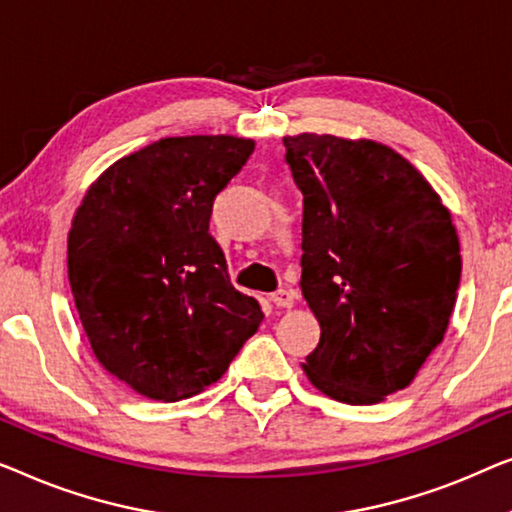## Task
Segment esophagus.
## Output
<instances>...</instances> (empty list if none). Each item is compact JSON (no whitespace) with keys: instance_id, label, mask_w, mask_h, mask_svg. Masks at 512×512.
<instances>
[{"instance_id":"obj_1","label":"esophagus","mask_w":512,"mask_h":512,"mask_svg":"<svg viewBox=\"0 0 512 512\" xmlns=\"http://www.w3.org/2000/svg\"><path fill=\"white\" fill-rule=\"evenodd\" d=\"M271 301L278 308H292L294 306V292L287 290V287H280L278 292L271 294Z\"/></svg>"}]
</instances>
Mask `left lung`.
Listing matches in <instances>:
<instances>
[{
  "mask_svg": "<svg viewBox=\"0 0 512 512\" xmlns=\"http://www.w3.org/2000/svg\"><path fill=\"white\" fill-rule=\"evenodd\" d=\"M304 194L301 292L320 322L306 376L327 397L369 406L413 383L443 341L462 255L443 201L383 143L283 136Z\"/></svg>",
  "mask_w": 512,
  "mask_h": 512,
  "instance_id": "left-lung-1",
  "label": "left lung"
}]
</instances>
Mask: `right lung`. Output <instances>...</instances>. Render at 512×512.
Segmentation results:
<instances>
[{"mask_svg":"<svg viewBox=\"0 0 512 512\" xmlns=\"http://www.w3.org/2000/svg\"><path fill=\"white\" fill-rule=\"evenodd\" d=\"M253 150L239 136H169L111 164L76 208L78 315L99 364L143 397L199 394L264 320L208 234L215 197Z\"/></svg>","mask_w":512,"mask_h":512,"instance_id":"add662e5","label":"right lung"}]
</instances>
